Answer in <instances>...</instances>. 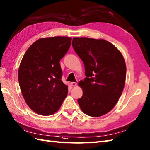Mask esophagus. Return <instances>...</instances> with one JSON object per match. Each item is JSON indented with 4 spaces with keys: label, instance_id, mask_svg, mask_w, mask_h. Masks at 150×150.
Wrapping results in <instances>:
<instances>
[{
    "label": "esophagus",
    "instance_id": "1",
    "mask_svg": "<svg viewBox=\"0 0 150 150\" xmlns=\"http://www.w3.org/2000/svg\"><path fill=\"white\" fill-rule=\"evenodd\" d=\"M71 84L72 86H77V83H75V82H72V83H71Z\"/></svg>",
    "mask_w": 150,
    "mask_h": 150
}]
</instances>
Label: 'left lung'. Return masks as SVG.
<instances>
[{
	"label": "left lung",
	"instance_id": "left-lung-1",
	"mask_svg": "<svg viewBox=\"0 0 150 150\" xmlns=\"http://www.w3.org/2000/svg\"><path fill=\"white\" fill-rule=\"evenodd\" d=\"M72 46L85 68L86 77L79 83L83 91L79 105L87 115H105L114 108L123 91L127 71L123 56L103 39L74 37Z\"/></svg>",
	"mask_w": 150,
	"mask_h": 150
}]
</instances>
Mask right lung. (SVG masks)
<instances>
[{"instance_id":"add662e5","label":"right lung","mask_w":150,"mask_h":150,"mask_svg":"<svg viewBox=\"0 0 150 150\" xmlns=\"http://www.w3.org/2000/svg\"><path fill=\"white\" fill-rule=\"evenodd\" d=\"M71 38L40 39L27 50L18 70V81L25 102L35 113H56L66 98L68 88L62 81L59 61L69 50Z\"/></svg>"}]
</instances>
